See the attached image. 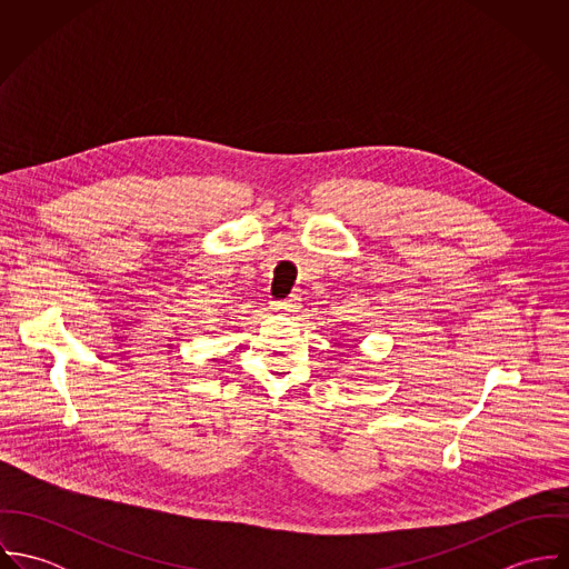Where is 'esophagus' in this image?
Instances as JSON below:
<instances>
[{
  "mask_svg": "<svg viewBox=\"0 0 569 569\" xmlns=\"http://www.w3.org/2000/svg\"><path fill=\"white\" fill-rule=\"evenodd\" d=\"M271 307H273V311H280V313H296L298 307H300V298L298 296H289L287 300H278Z\"/></svg>",
  "mask_w": 569,
  "mask_h": 569,
  "instance_id": "1",
  "label": "esophagus"
}]
</instances>
